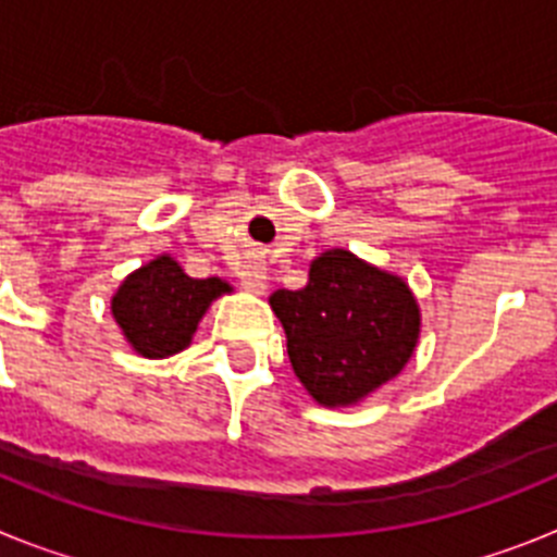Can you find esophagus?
Here are the masks:
<instances>
[{
	"label": "esophagus",
	"mask_w": 557,
	"mask_h": 557,
	"mask_svg": "<svg viewBox=\"0 0 557 557\" xmlns=\"http://www.w3.org/2000/svg\"><path fill=\"white\" fill-rule=\"evenodd\" d=\"M236 275H239L243 289H248L253 295H262L264 287H268V268L262 262H256V259L253 262H245Z\"/></svg>",
	"instance_id": "obj_1"
}]
</instances>
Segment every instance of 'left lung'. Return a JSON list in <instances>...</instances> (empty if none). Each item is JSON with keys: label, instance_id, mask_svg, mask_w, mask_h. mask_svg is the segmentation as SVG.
I'll list each match as a JSON object with an SVG mask.
<instances>
[{"label": "left lung", "instance_id": "1", "mask_svg": "<svg viewBox=\"0 0 557 557\" xmlns=\"http://www.w3.org/2000/svg\"><path fill=\"white\" fill-rule=\"evenodd\" d=\"M270 309L287 334L295 376L323 407H354L387 385L421 334L405 278L346 248L314 256L307 287L275 289Z\"/></svg>", "mask_w": 557, "mask_h": 557}]
</instances>
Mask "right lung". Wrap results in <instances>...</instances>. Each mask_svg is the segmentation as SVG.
<instances>
[{
    "instance_id": "right-lung-1",
    "label": "right lung",
    "mask_w": 557,
    "mask_h": 557,
    "mask_svg": "<svg viewBox=\"0 0 557 557\" xmlns=\"http://www.w3.org/2000/svg\"><path fill=\"white\" fill-rule=\"evenodd\" d=\"M225 293L228 282L218 275L191 278L170 253H161L125 275L111 298V314L133 351L164 359L189 346L206 309Z\"/></svg>"
}]
</instances>
